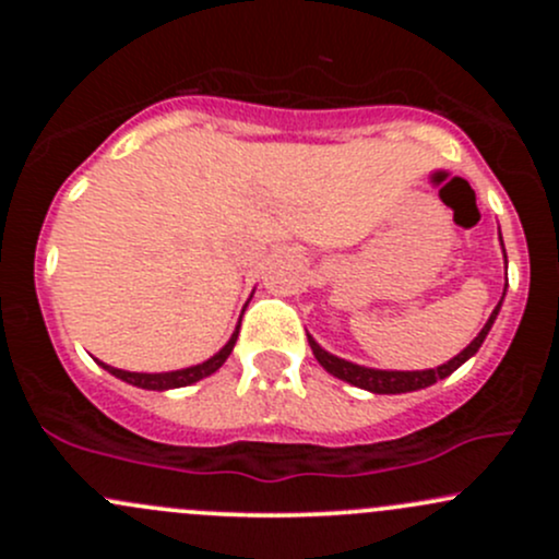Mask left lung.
Wrapping results in <instances>:
<instances>
[{
  "instance_id": "left-lung-1",
  "label": "left lung",
  "mask_w": 559,
  "mask_h": 559,
  "mask_svg": "<svg viewBox=\"0 0 559 559\" xmlns=\"http://www.w3.org/2000/svg\"><path fill=\"white\" fill-rule=\"evenodd\" d=\"M498 311H500V306L495 308L492 316H489V321L484 324V330L478 332L476 337H473V343L465 348V352H460L454 359H449L447 365H441V368H436V370H373V368H359V365L346 362V359L332 357V354L324 352V348H321L311 335H308V343H311L313 357L319 359L321 368H324L326 373L337 376V379L348 381V384H354L359 389H368V392H376V394L416 392V389H425V386L436 384V381L447 379V376H452L462 362H467V359H471L473 354L481 348L484 337H487L489 326L495 324V316H498Z\"/></svg>"
}]
</instances>
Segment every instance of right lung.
<instances>
[{
  "mask_svg": "<svg viewBox=\"0 0 559 559\" xmlns=\"http://www.w3.org/2000/svg\"><path fill=\"white\" fill-rule=\"evenodd\" d=\"M235 341H238V332H235L233 337H229L227 346L222 348V352L216 354V357H211L207 362L202 365H194V368H186V370H173V373H129V370H118V368H110V365H103L105 370H110L116 379L127 381V384H134L140 389H178V386H189L194 384V381L205 379V376L216 373L218 368H222L224 362H227V357L233 354L235 348Z\"/></svg>",
  "mask_w": 559,
  "mask_h": 559,
  "instance_id": "right-lung-1",
  "label": "right lung"
}]
</instances>
